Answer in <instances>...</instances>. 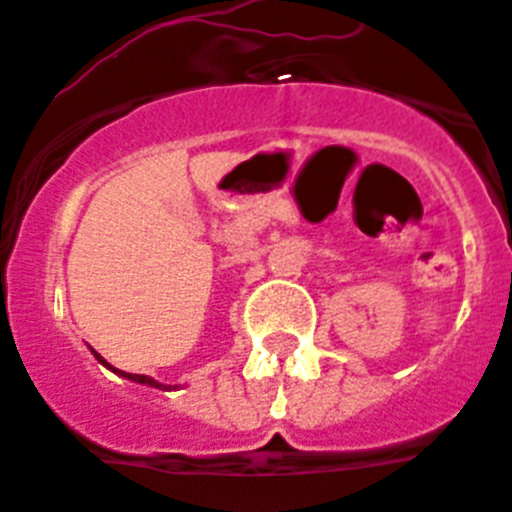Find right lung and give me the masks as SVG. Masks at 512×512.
I'll return each mask as SVG.
<instances>
[{
    "label": "right lung",
    "instance_id": "right-lung-1",
    "mask_svg": "<svg viewBox=\"0 0 512 512\" xmlns=\"http://www.w3.org/2000/svg\"><path fill=\"white\" fill-rule=\"evenodd\" d=\"M94 356H97V359L102 361V364L107 366V369H112V366L107 364V361H104L102 356H99V354H94ZM112 372H115V374H120V377H125V379H133V382H140V384H151V387H164V384H158L156 379L146 377V374H128V372H117V369H112Z\"/></svg>",
    "mask_w": 512,
    "mask_h": 512
}]
</instances>
